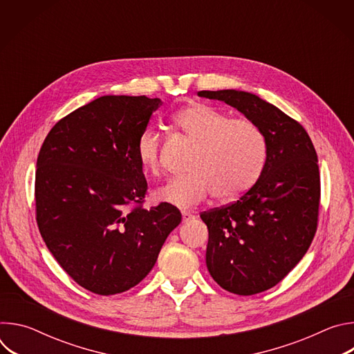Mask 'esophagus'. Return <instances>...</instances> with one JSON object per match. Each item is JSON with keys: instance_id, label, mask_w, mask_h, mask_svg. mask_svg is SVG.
Instances as JSON below:
<instances>
[{"instance_id": "esophagus-1", "label": "esophagus", "mask_w": 354, "mask_h": 354, "mask_svg": "<svg viewBox=\"0 0 354 354\" xmlns=\"http://www.w3.org/2000/svg\"><path fill=\"white\" fill-rule=\"evenodd\" d=\"M194 214L190 213V212H182V218H183V223H189L192 220H194Z\"/></svg>"}]
</instances>
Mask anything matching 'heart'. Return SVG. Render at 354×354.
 I'll return each instance as SVG.
<instances>
[{
    "instance_id": "1",
    "label": "heart",
    "mask_w": 354,
    "mask_h": 354,
    "mask_svg": "<svg viewBox=\"0 0 354 354\" xmlns=\"http://www.w3.org/2000/svg\"><path fill=\"white\" fill-rule=\"evenodd\" d=\"M172 123L198 144L190 175L171 179L157 190V197L187 209L200 205L212 193L221 201L235 200L254 186L266 162V138L261 127L246 118L194 102L172 116ZM136 154L141 167L153 175L162 167V136L145 127L137 138Z\"/></svg>"
}]
</instances>
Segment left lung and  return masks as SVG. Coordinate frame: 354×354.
Listing matches in <instances>:
<instances>
[{
  "label": "left lung",
  "mask_w": 354,
  "mask_h": 354,
  "mask_svg": "<svg viewBox=\"0 0 354 354\" xmlns=\"http://www.w3.org/2000/svg\"><path fill=\"white\" fill-rule=\"evenodd\" d=\"M198 95L238 109L266 138L258 182L236 201L200 214L209 230L212 277L230 292L254 295L280 283L314 239L321 200L317 151L304 127L254 93L223 89Z\"/></svg>",
  "instance_id": "8db88e82"
}]
</instances>
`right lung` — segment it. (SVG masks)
I'll list each match as a JSON object with an SVG mask.
<instances>
[{"mask_svg": "<svg viewBox=\"0 0 354 354\" xmlns=\"http://www.w3.org/2000/svg\"><path fill=\"white\" fill-rule=\"evenodd\" d=\"M160 97L100 96L60 119L46 136L35 178L36 223L64 272L85 290L113 295L154 268L180 212L144 209L147 180L138 134Z\"/></svg>", "mask_w": 354, "mask_h": 354, "instance_id": "1", "label": "right lung"}]
</instances>
